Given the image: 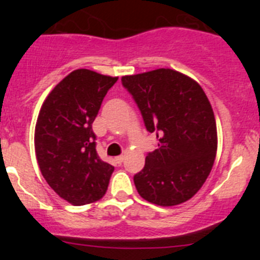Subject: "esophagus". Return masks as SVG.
I'll return each mask as SVG.
<instances>
[{"instance_id": "34e87169", "label": "esophagus", "mask_w": 260, "mask_h": 260, "mask_svg": "<svg viewBox=\"0 0 260 260\" xmlns=\"http://www.w3.org/2000/svg\"><path fill=\"white\" fill-rule=\"evenodd\" d=\"M123 160H125V156H123V155H121V156H117V157H116V161L118 162V164H121V162H122Z\"/></svg>"}]
</instances>
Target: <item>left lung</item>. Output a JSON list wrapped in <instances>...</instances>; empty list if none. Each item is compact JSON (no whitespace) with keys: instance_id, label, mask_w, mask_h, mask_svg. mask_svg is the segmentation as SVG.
I'll list each match as a JSON object with an SVG mask.
<instances>
[{"instance_id":"1","label":"left lung","mask_w":260,"mask_h":260,"mask_svg":"<svg viewBox=\"0 0 260 260\" xmlns=\"http://www.w3.org/2000/svg\"><path fill=\"white\" fill-rule=\"evenodd\" d=\"M122 84L133 95L158 148L134 176L142 198L161 207L189 201L210 176L217 151L215 114L197 80L173 69L125 75Z\"/></svg>"}]
</instances>
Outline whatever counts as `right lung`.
<instances>
[{
	"instance_id": "1",
	"label": "right lung",
	"mask_w": 260,
	"mask_h": 260,
	"mask_svg": "<svg viewBox=\"0 0 260 260\" xmlns=\"http://www.w3.org/2000/svg\"><path fill=\"white\" fill-rule=\"evenodd\" d=\"M117 79L88 69L71 71L50 91L39 112V168L56 194L74 206L102 199L114 171L96 152L92 122Z\"/></svg>"
}]
</instances>
